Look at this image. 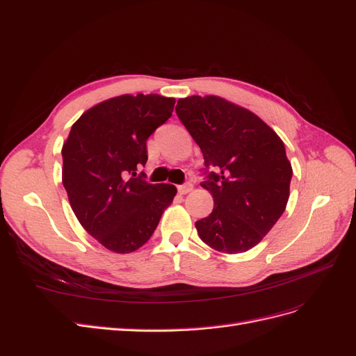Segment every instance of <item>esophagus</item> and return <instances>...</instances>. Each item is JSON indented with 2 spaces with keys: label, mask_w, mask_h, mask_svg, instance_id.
<instances>
[{
  "label": "esophagus",
  "mask_w": 356,
  "mask_h": 356,
  "mask_svg": "<svg viewBox=\"0 0 356 356\" xmlns=\"http://www.w3.org/2000/svg\"><path fill=\"white\" fill-rule=\"evenodd\" d=\"M191 190H193V184H191V182H186V184L178 186L179 195H187V193H190Z\"/></svg>",
  "instance_id": "obj_1"
}]
</instances>
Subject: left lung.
<instances>
[{"instance_id":"left-lung-1","label":"left lung","mask_w":356,"mask_h":356,"mask_svg":"<svg viewBox=\"0 0 356 356\" xmlns=\"http://www.w3.org/2000/svg\"><path fill=\"white\" fill-rule=\"evenodd\" d=\"M177 115L200 147L213 209L196 221L200 239L213 250H251L281 218L293 168L282 139L260 117L218 96L179 99Z\"/></svg>"}]
</instances>
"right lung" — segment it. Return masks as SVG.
I'll use <instances>...</instances> for the list:
<instances>
[{
    "label": "right lung",
    "instance_id": "1",
    "mask_svg": "<svg viewBox=\"0 0 356 356\" xmlns=\"http://www.w3.org/2000/svg\"><path fill=\"white\" fill-rule=\"evenodd\" d=\"M174 105V98L143 93L104 101L72 124L62 147V182L75 217L113 252L141 248L177 195L175 186L149 184L135 172L147 163V139Z\"/></svg>",
    "mask_w": 356,
    "mask_h": 356
}]
</instances>
